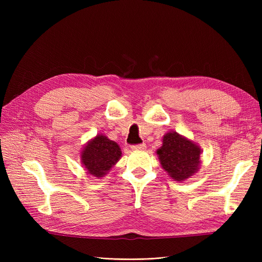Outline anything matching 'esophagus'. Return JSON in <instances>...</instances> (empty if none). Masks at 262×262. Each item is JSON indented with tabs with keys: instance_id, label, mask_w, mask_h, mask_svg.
<instances>
[{
	"instance_id": "esophagus-1",
	"label": "esophagus",
	"mask_w": 262,
	"mask_h": 262,
	"mask_svg": "<svg viewBox=\"0 0 262 262\" xmlns=\"http://www.w3.org/2000/svg\"><path fill=\"white\" fill-rule=\"evenodd\" d=\"M146 145L145 143H141V144H136V145H131V148L134 150H143L145 149Z\"/></svg>"
}]
</instances>
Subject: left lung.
Here are the masks:
<instances>
[{
  "label": "left lung",
  "mask_w": 262,
  "mask_h": 262,
  "mask_svg": "<svg viewBox=\"0 0 262 262\" xmlns=\"http://www.w3.org/2000/svg\"><path fill=\"white\" fill-rule=\"evenodd\" d=\"M200 153L199 146L176 132L164 136L163 145L157 150L163 168L177 181L189 178L199 169Z\"/></svg>",
  "instance_id": "1"
}]
</instances>
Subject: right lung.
Masks as SVG:
<instances>
[{"mask_svg": "<svg viewBox=\"0 0 262 262\" xmlns=\"http://www.w3.org/2000/svg\"><path fill=\"white\" fill-rule=\"evenodd\" d=\"M121 150L114 141L104 136H97L87 144L82 152V162L91 175L102 177L119 161Z\"/></svg>", "mask_w": 262, "mask_h": 262, "instance_id": "right-lung-1", "label": "right lung"}]
</instances>
